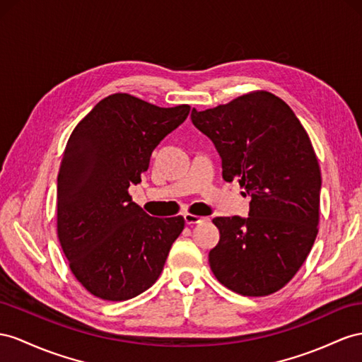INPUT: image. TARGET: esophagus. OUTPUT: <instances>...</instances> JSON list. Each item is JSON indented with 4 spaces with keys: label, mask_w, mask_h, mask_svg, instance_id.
<instances>
[{
    "label": "esophagus",
    "mask_w": 362,
    "mask_h": 362,
    "mask_svg": "<svg viewBox=\"0 0 362 362\" xmlns=\"http://www.w3.org/2000/svg\"><path fill=\"white\" fill-rule=\"evenodd\" d=\"M185 221L187 225H199V223H205L209 218L208 217H200V216H194V214H185Z\"/></svg>",
    "instance_id": "obj_1"
}]
</instances>
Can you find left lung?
<instances>
[{
	"label": "left lung",
	"instance_id": "left-lung-1",
	"mask_svg": "<svg viewBox=\"0 0 362 362\" xmlns=\"http://www.w3.org/2000/svg\"><path fill=\"white\" fill-rule=\"evenodd\" d=\"M191 120L216 145L223 179L238 180L251 196L247 218L212 220L220 242L209 252L211 271L240 295L280 291L318 234L321 171L308 133L269 91H251L205 111L192 108Z\"/></svg>",
	"mask_w": 362,
	"mask_h": 362
}]
</instances>
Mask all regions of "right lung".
I'll use <instances>...</instances> for the list:
<instances>
[{
  "mask_svg": "<svg viewBox=\"0 0 362 362\" xmlns=\"http://www.w3.org/2000/svg\"><path fill=\"white\" fill-rule=\"evenodd\" d=\"M189 110L115 93L73 129L58 174V238L73 275L100 300L125 301L151 287L185 228L182 216H148L128 188Z\"/></svg>",
  "mask_w": 362,
  "mask_h": 362,
  "instance_id": "right-lung-1",
  "label": "right lung"
}]
</instances>
